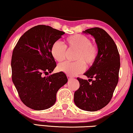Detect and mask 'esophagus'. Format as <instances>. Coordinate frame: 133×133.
<instances>
[{
	"label": "esophagus",
	"instance_id": "esophagus-1",
	"mask_svg": "<svg viewBox=\"0 0 133 133\" xmlns=\"http://www.w3.org/2000/svg\"><path fill=\"white\" fill-rule=\"evenodd\" d=\"M68 78L69 80H72V79L73 78H72L71 76H70V75H68Z\"/></svg>",
	"mask_w": 133,
	"mask_h": 133
}]
</instances>
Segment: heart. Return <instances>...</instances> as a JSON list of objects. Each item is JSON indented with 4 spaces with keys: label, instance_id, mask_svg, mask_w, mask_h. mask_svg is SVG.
<instances>
[{
    "label": "heart",
    "instance_id": "1",
    "mask_svg": "<svg viewBox=\"0 0 133 133\" xmlns=\"http://www.w3.org/2000/svg\"><path fill=\"white\" fill-rule=\"evenodd\" d=\"M65 46L59 41L52 44L50 53L56 61L61 62L65 59L66 48L68 50L77 51L74 63L64 62L58 65L59 71L69 75H75L85 70V64L91 66L96 59L98 50L95 45L92 44L91 40L82 34H75L69 37L65 40Z\"/></svg>",
    "mask_w": 133,
    "mask_h": 133
}]
</instances>
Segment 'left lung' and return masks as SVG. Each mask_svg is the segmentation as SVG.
<instances>
[{
  "label": "left lung",
  "instance_id": "left-lung-1",
  "mask_svg": "<svg viewBox=\"0 0 133 133\" xmlns=\"http://www.w3.org/2000/svg\"><path fill=\"white\" fill-rule=\"evenodd\" d=\"M83 33L95 38L98 54L95 63L84 73L92 83L77 78L80 87L75 92L74 101L82 110L94 112L103 108L111 100L118 82L120 55L114 40L104 29L91 28Z\"/></svg>",
  "mask_w": 133,
  "mask_h": 133
}]
</instances>
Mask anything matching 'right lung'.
<instances>
[{"label": "right lung", "instance_id": "add662e5", "mask_svg": "<svg viewBox=\"0 0 133 133\" xmlns=\"http://www.w3.org/2000/svg\"><path fill=\"white\" fill-rule=\"evenodd\" d=\"M64 34L49 26L38 25L26 31L13 50L12 81L21 101L34 110H45L54 105L59 89L68 82L62 72L48 75L56 67L51 46ZM43 74L48 75L43 77Z\"/></svg>", "mask_w": 133, "mask_h": 133}]
</instances>
